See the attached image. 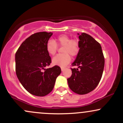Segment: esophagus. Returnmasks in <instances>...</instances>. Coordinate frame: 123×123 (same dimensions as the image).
Wrapping results in <instances>:
<instances>
[{
    "label": "esophagus",
    "mask_w": 123,
    "mask_h": 123,
    "mask_svg": "<svg viewBox=\"0 0 123 123\" xmlns=\"http://www.w3.org/2000/svg\"><path fill=\"white\" fill-rule=\"evenodd\" d=\"M61 70H62V71H63V70H65V68L61 67Z\"/></svg>",
    "instance_id": "34e87169"
}]
</instances>
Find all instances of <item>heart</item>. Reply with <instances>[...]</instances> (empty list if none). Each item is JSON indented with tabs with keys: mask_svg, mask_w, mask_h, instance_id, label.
<instances>
[{
	"mask_svg": "<svg viewBox=\"0 0 123 123\" xmlns=\"http://www.w3.org/2000/svg\"><path fill=\"white\" fill-rule=\"evenodd\" d=\"M63 46L62 53L57 55L52 60V63L54 65L63 67L69 63L72 57H75L79 51V43L76 40H70L67 35H61L57 37L55 40H50L46 44V50L51 55H54L57 53L58 46Z\"/></svg>",
	"mask_w": 123,
	"mask_h": 123,
	"instance_id": "heart-1",
	"label": "heart"
}]
</instances>
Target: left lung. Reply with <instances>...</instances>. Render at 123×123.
<instances>
[{"label": "left lung", "instance_id": "8db88e82", "mask_svg": "<svg viewBox=\"0 0 123 123\" xmlns=\"http://www.w3.org/2000/svg\"><path fill=\"white\" fill-rule=\"evenodd\" d=\"M79 36V51L71 69V77L68 79V86L76 94L83 95L94 90L102 77L105 58L101 44L92 36L86 33Z\"/></svg>", "mask_w": 123, "mask_h": 123}]
</instances>
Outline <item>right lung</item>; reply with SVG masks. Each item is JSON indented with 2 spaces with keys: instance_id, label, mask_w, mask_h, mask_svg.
Returning a JSON list of instances; mask_svg holds the SVG:
<instances>
[{
  "instance_id": "1",
  "label": "right lung",
  "mask_w": 123,
  "mask_h": 123,
  "mask_svg": "<svg viewBox=\"0 0 123 123\" xmlns=\"http://www.w3.org/2000/svg\"><path fill=\"white\" fill-rule=\"evenodd\" d=\"M52 35L51 32L34 33L23 42L15 53L17 76L25 90L33 95L49 94L61 73L57 65L45 69L51 62L46 44Z\"/></svg>"
}]
</instances>
